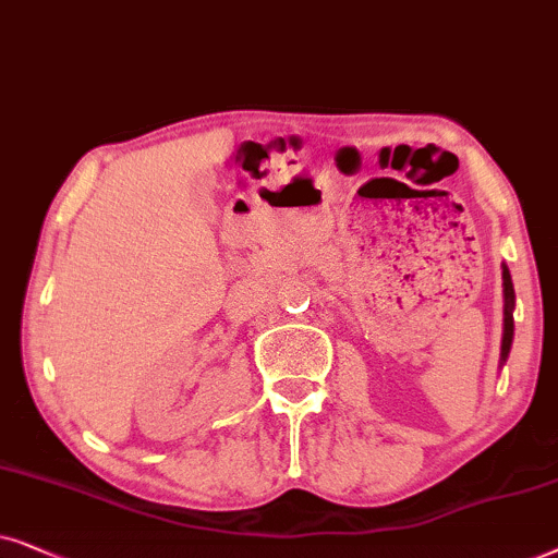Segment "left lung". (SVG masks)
<instances>
[{"mask_svg":"<svg viewBox=\"0 0 558 558\" xmlns=\"http://www.w3.org/2000/svg\"><path fill=\"white\" fill-rule=\"evenodd\" d=\"M502 299H505V308H502V344H500V367L508 360L510 347H512V333H515V324H512V311H515V288H512V278L508 265L502 263Z\"/></svg>","mask_w":558,"mask_h":558,"instance_id":"obj_1","label":"left lung"}]
</instances>
